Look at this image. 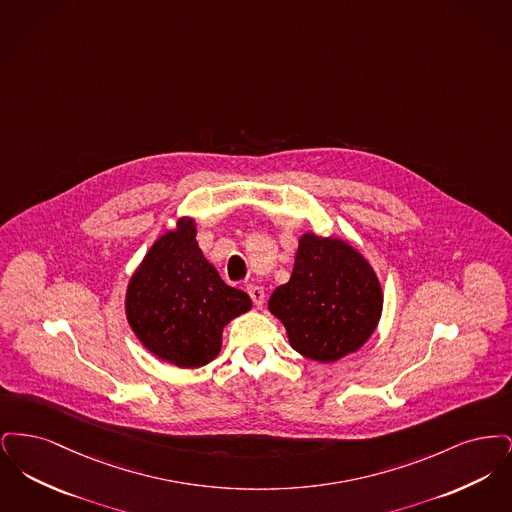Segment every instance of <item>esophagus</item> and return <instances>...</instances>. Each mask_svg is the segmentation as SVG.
Listing matches in <instances>:
<instances>
[{
  "label": "esophagus",
  "mask_w": 512,
  "mask_h": 512,
  "mask_svg": "<svg viewBox=\"0 0 512 512\" xmlns=\"http://www.w3.org/2000/svg\"><path fill=\"white\" fill-rule=\"evenodd\" d=\"M245 290L249 293V297H251V301H253L255 307H263V303H265V290H263L261 286L249 284Z\"/></svg>",
  "instance_id": "obj_1"
}]
</instances>
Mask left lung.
<instances>
[{
  "label": "left lung",
  "instance_id": "obj_1",
  "mask_svg": "<svg viewBox=\"0 0 512 512\" xmlns=\"http://www.w3.org/2000/svg\"><path fill=\"white\" fill-rule=\"evenodd\" d=\"M382 301L380 282L359 251L341 240L305 234L292 278L272 292L268 309L284 322L297 353L332 363L370 338Z\"/></svg>",
  "mask_w": 512,
  "mask_h": 512
}]
</instances>
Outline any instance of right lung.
Wrapping results in <instances>:
<instances>
[{
    "label": "right lung",
    "instance_id": "obj_1",
    "mask_svg": "<svg viewBox=\"0 0 512 512\" xmlns=\"http://www.w3.org/2000/svg\"><path fill=\"white\" fill-rule=\"evenodd\" d=\"M249 309V295L224 284L203 257L192 219L153 244L126 292V317L138 340L182 368L213 361L226 322Z\"/></svg>",
    "mask_w": 512,
    "mask_h": 512
}]
</instances>
